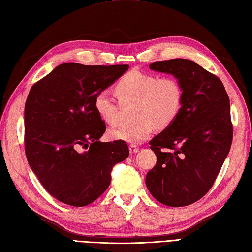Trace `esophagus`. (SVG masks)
Listing matches in <instances>:
<instances>
[{"instance_id": "esophagus-1", "label": "esophagus", "mask_w": 252, "mask_h": 252, "mask_svg": "<svg viewBox=\"0 0 252 252\" xmlns=\"http://www.w3.org/2000/svg\"><path fill=\"white\" fill-rule=\"evenodd\" d=\"M138 151H139V147L137 145H134V144L129 145V152L131 153V154H136Z\"/></svg>"}]
</instances>
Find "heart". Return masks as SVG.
Instances as JSON below:
<instances>
[{"label": "heart", "mask_w": 252, "mask_h": 252, "mask_svg": "<svg viewBox=\"0 0 252 252\" xmlns=\"http://www.w3.org/2000/svg\"><path fill=\"white\" fill-rule=\"evenodd\" d=\"M119 102L109 91H99L94 98V108L99 118L109 125L120 121L121 105L132 107V122L109 130L114 140L138 144L149 138L155 128L169 127L180 115L184 90L179 79L159 77L155 73L132 70L121 77L114 85Z\"/></svg>", "instance_id": "b5f03b06"}]
</instances>
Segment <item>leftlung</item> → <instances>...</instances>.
<instances>
[{
    "label": "left lung",
    "instance_id": "8db88e82",
    "mask_svg": "<svg viewBox=\"0 0 252 252\" xmlns=\"http://www.w3.org/2000/svg\"><path fill=\"white\" fill-rule=\"evenodd\" d=\"M150 68L179 79L184 102L177 119L150 141L157 162L147 172L145 184L160 203L187 206L212 188L229 154L230 99L221 80L193 61H158Z\"/></svg>",
    "mask_w": 252,
    "mask_h": 252
}]
</instances>
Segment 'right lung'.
Segmentation results:
<instances>
[{"mask_svg":"<svg viewBox=\"0 0 252 252\" xmlns=\"http://www.w3.org/2000/svg\"><path fill=\"white\" fill-rule=\"evenodd\" d=\"M127 69L65 63L30 90L24 107L27 159L41 185L62 203L94 202L109 187L114 165L129 155L125 141H98L106 123L94 108L98 92Z\"/></svg>","mask_w":252,"mask_h":252,"instance_id":"1","label":"right lung"}]
</instances>
